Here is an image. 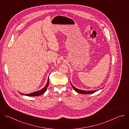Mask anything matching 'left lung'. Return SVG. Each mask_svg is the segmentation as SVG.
<instances>
[{
  "mask_svg": "<svg viewBox=\"0 0 129 129\" xmlns=\"http://www.w3.org/2000/svg\"><path fill=\"white\" fill-rule=\"evenodd\" d=\"M71 84L73 87V88L74 89V90L78 92V93H81V94H91V93H93L96 91H97L98 90H89V91H86V90H80V89H79L77 88H76L73 85V84L71 83Z\"/></svg>",
  "mask_w": 129,
  "mask_h": 129,
  "instance_id": "obj_1",
  "label": "left lung"
}]
</instances>
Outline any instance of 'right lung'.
Segmentation results:
<instances>
[{"label":"right lung","instance_id":"right-lung-1","mask_svg":"<svg viewBox=\"0 0 129 129\" xmlns=\"http://www.w3.org/2000/svg\"><path fill=\"white\" fill-rule=\"evenodd\" d=\"M49 77L48 78V81H47V84H46L45 86L43 88H42V89H41L40 90H38V91H35V92H32L31 93H29V94H23V93H21L20 92H19V93L20 94H22V95L28 96H39V95H41L44 94L46 92V90H47V88H48V87L49 86Z\"/></svg>","mask_w":129,"mask_h":129}]
</instances>
